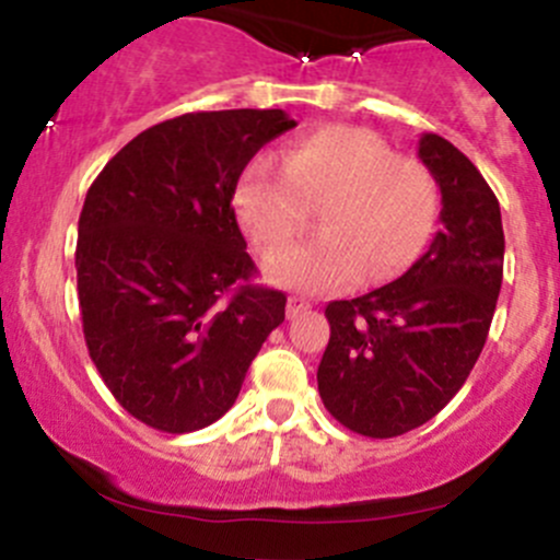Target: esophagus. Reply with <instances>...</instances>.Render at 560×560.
<instances>
[{"label": "esophagus", "instance_id": "obj_1", "mask_svg": "<svg viewBox=\"0 0 560 560\" xmlns=\"http://www.w3.org/2000/svg\"><path fill=\"white\" fill-rule=\"evenodd\" d=\"M308 308H312L308 298H303V295H290V298H287V317H298V314L308 312Z\"/></svg>", "mask_w": 560, "mask_h": 560}]
</instances>
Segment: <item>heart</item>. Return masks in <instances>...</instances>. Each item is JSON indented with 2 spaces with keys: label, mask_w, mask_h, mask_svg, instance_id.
<instances>
[{
  "label": "heart",
  "mask_w": 560,
  "mask_h": 560,
  "mask_svg": "<svg viewBox=\"0 0 560 560\" xmlns=\"http://www.w3.org/2000/svg\"><path fill=\"white\" fill-rule=\"evenodd\" d=\"M324 205L319 236L285 247ZM235 210L281 287L336 292L363 276L383 284L405 273L430 246L441 213V188L432 172L399 159L385 139L352 125H328L298 139L284 164L259 155L241 175Z\"/></svg>",
  "instance_id": "obj_1"
}]
</instances>
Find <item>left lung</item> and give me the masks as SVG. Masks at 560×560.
Instances as JSON below:
<instances>
[{"label":"left lung","instance_id":"1","mask_svg":"<svg viewBox=\"0 0 560 560\" xmlns=\"http://www.w3.org/2000/svg\"><path fill=\"white\" fill-rule=\"evenodd\" d=\"M418 159L443 197L430 252L390 284L325 306L319 396L366 438L405 435L454 399L479 361L503 281L501 205L481 172L438 133L421 136Z\"/></svg>","mask_w":560,"mask_h":560}]
</instances>
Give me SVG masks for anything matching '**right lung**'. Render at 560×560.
<instances>
[{
    "instance_id": "right-lung-1",
    "label": "right lung",
    "mask_w": 560,
    "mask_h": 560,
    "mask_svg": "<svg viewBox=\"0 0 560 560\" xmlns=\"http://www.w3.org/2000/svg\"><path fill=\"white\" fill-rule=\"evenodd\" d=\"M295 119L281 108L191 112L130 139L90 186L75 279L86 350L114 399L170 435L235 405L287 295L254 284L237 180Z\"/></svg>"
}]
</instances>
